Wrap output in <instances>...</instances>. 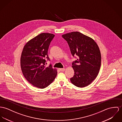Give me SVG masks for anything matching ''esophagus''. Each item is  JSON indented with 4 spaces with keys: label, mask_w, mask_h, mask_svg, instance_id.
Instances as JSON below:
<instances>
[{
    "label": "esophagus",
    "mask_w": 122,
    "mask_h": 122,
    "mask_svg": "<svg viewBox=\"0 0 122 122\" xmlns=\"http://www.w3.org/2000/svg\"><path fill=\"white\" fill-rule=\"evenodd\" d=\"M59 70L61 71H65L66 69H65V68H60V69H59Z\"/></svg>",
    "instance_id": "34e87169"
}]
</instances>
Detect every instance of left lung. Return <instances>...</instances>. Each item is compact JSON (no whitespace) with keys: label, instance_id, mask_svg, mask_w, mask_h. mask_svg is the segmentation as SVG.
<instances>
[{"label":"left lung","instance_id":"left-lung-1","mask_svg":"<svg viewBox=\"0 0 122 122\" xmlns=\"http://www.w3.org/2000/svg\"><path fill=\"white\" fill-rule=\"evenodd\" d=\"M67 42L72 56L77 60L72 63L74 74L70 80L78 87L91 84L98 74L101 55L98 46L94 40L78 32L73 31L63 35Z\"/></svg>","mask_w":122,"mask_h":122}]
</instances>
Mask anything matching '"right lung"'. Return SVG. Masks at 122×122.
I'll list each match as a JSON object with an SVG mask.
<instances>
[{
    "instance_id": "right-lung-1",
    "label": "right lung",
    "mask_w": 122,
    "mask_h": 122,
    "mask_svg": "<svg viewBox=\"0 0 122 122\" xmlns=\"http://www.w3.org/2000/svg\"><path fill=\"white\" fill-rule=\"evenodd\" d=\"M53 34L42 33L29 41L22 51L20 66L23 75L34 86L44 89L49 86L57 75L56 69L46 67V58L50 60L48 50L54 37Z\"/></svg>"
}]
</instances>
